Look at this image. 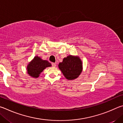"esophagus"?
<instances>
[{
  "label": "esophagus",
  "instance_id": "1",
  "mask_svg": "<svg viewBox=\"0 0 123 123\" xmlns=\"http://www.w3.org/2000/svg\"><path fill=\"white\" fill-rule=\"evenodd\" d=\"M51 64H52V66L53 67H55L56 66V64L55 63H52Z\"/></svg>",
  "mask_w": 123,
  "mask_h": 123
}]
</instances>
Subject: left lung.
Instances as JSON below:
<instances>
[{
	"label": "left lung",
	"mask_w": 123,
	"mask_h": 123,
	"mask_svg": "<svg viewBox=\"0 0 123 123\" xmlns=\"http://www.w3.org/2000/svg\"><path fill=\"white\" fill-rule=\"evenodd\" d=\"M59 68L68 80L77 78L82 71V63L79 57L68 55L59 64Z\"/></svg>",
	"instance_id": "8db88e82"
}]
</instances>
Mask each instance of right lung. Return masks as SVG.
I'll return each mask as SVG.
<instances>
[{"label":"right lung","mask_w":123,"mask_h":123,"mask_svg":"<svg viewBox=\"0 0 123 123\" xmlns=\"http://www.w3.org/2000/svg\"><path fill=\"white\" fill-rule=\"evenodd\" d=\"M51 66V64L48 61L43 60L40 57L37 56L28 65L27 73L31 77L37 78L45 68Z\"/></svg>","instance_id":"obj_1"}]
</instances>
